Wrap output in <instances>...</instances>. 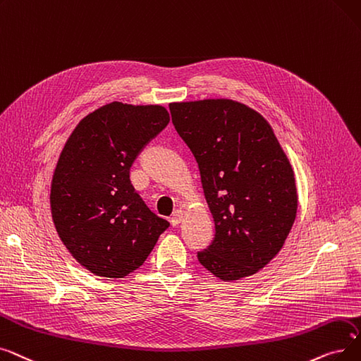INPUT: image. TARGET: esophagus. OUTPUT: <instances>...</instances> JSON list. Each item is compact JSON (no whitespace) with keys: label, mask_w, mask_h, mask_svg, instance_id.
I'll list each match as a JSON object with an SVG mask.
<instances>
[{"label":"esophagus","mask_w":361,"mask_h":361,"mask_svg":"<svg viewBox=\"0 0 361 361\" xmlns=\"http://www.w3.org/2000/svg\"><path fill=\"white\" fill-rule=\"evenodd\" d=\"M182 219H183V212H182V210H176L173 214H171V217H170L171 225H173V226H178L179 223L182 221Z\"/></svg>","instance_id":"1"}]
</instances>
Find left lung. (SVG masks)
Wrapping results in <instances>:
<instances>
[{
  "instance_id": "obj_1",
  "label": "left lung",
  "mask_w": 361,
  "mask_h": 361,
  "mask_svg": "<svg viewBox=\"0 0 361 361\" xmlns=\"http://www.w3.org/2000/svg\"><path fill=\"white\" fill-rule=\"evenodd\" d=\"M171 122L198 163L214 219L198 262L223 281L263 269L294 225V171L266 118L232 99L173 102Z\"/></svg>"
}]
</instances>
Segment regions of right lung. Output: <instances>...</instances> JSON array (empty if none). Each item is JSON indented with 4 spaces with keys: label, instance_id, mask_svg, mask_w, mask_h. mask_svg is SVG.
Masks as SVG:
<instances>
[{
    "label": "right lung",
    "instance_id": "1",
    "mask_svg": "<svg viewBox=\"0 0 361 361\" xmlns=\"http://www.w3.org/2000/svg\"><path fill=\"white\" fill-rule=\"evenodd\" d=\"M161 106L111 102L80 120L51 182L57 233L97 276L123 278L142 266L170 226L152 213L130 182V167L167 126Z\"/></svg>",
    "mask_w": 361,
    "mask_h": 361
}]
</instances>
